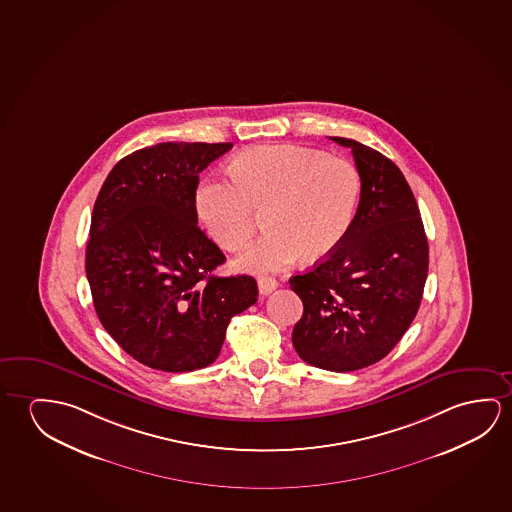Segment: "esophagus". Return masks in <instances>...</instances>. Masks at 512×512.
Instances as JSON below:
<instances>
[{
  "label": "esophagus",
  "instance_id": "34e87169",
  "mask_svg": "<svg viewBox=\"0 0 512 512\" xmlns=\"http://www.w3.org/2000/svg\"><path fill=\"white\" fill-rule=\"evenodd\" d=\"M257 284H259V292L262 296H268L278 287V282H276L275 278H271V276H260Z\"/></svg>",
  "mask_w": 512,
  "mask_h": 512
}]
</instances>
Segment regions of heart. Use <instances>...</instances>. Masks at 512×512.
Returning a JSON list of instances; mask_svg holds the SVG:
<instances>
[{
    "label": "heart",
    "mask_w": 512,
    "mask_h": 512,
    "mask_svg": "<svg viewBox=\"0 0 512 512\" xmlns=\"http://www.w3.org/2000/svg\"><path fill=\"white\" fill-rule=\"evenodd\" d=\"M232 181L209 179L197 189L198 220L214 243L237 252L260 216L269 232L248 246L236 268L271 273L330 257L346 241L362 198V177L349 159L296 145H266L239 154Z\"/></svg>",
    "instance_id": "obj_1"
}]
</instances>
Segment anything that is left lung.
<instances>
[{"label": "left lung", "mask_w": 512, "mask_h": 512, "mask_svg": "<svg viewBox=\"0 0 512 512\" xmlns=\"http://www.w3.org/2000/svg\"><path fill=\"white\" fill-rule=\"evenodd\" d=\"M362 198L339 250L289 280L303 301L292 346L303 362L333 372L383 360L417 315L429 246L417 200L399 166L349 138Z\"/></svg>", "instance_id": "1"}]
</instances>
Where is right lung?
Here are the masks:
<instances>
[{"instance_id":"right-lung-1","label":"right lung","mask_w":512,"mask_h":512,"mask_svg":"<svg viewBox=\"0 0 512 512\" xmlns=\"http://www.w3.org/2000/svg\"><path fill=\"white\" fill-rule=\"evenodd\" d=\"M232 143H158L113 166L95 200L88 284L104 330L150 369L189 372L218 358L234 315L257 301L253 276L198 228V175Z\"/></svg>"}]
</instances>
